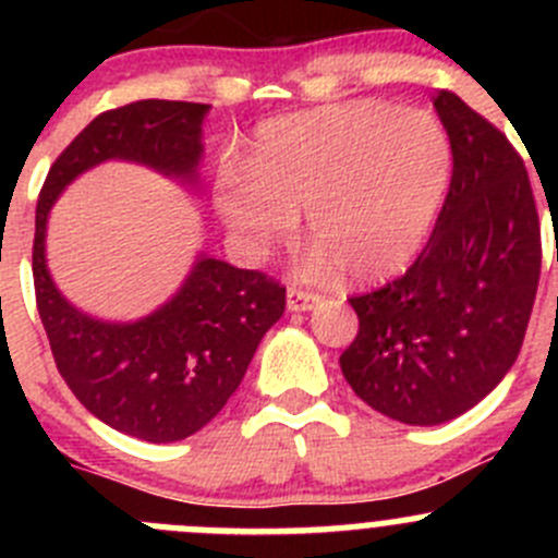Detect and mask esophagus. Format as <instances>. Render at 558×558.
<instances>
[{
	"label": "esophagus",
	"mask_w": 558,
	"mask_h": 558,
	"mask_svg": "<svg viewBox=\"0 0 558 558\" xmlns=\"http://www.w3.org/2000/svg\"><path fill=\"white\" fill-rule=\"evenodd\" d=\"M286 302H289V311L305 313V311H313V307L318 305L320 296L313 294V291H305V289H296V286H291L289 294H286Z\"/></svg>",
	"instance_id": "esophagus-1"
}]
</instances>
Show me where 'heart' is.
Wrapping results in <instances>:
<instances>
[{"mask_svg": "<svg viewBox=\"0 0 558 558\" xmlns=\"http://www.w3.org/2000/svg\"><path fill=\"white\" fill-rule=\"evenodd\" d=\"M451 140L432 112L345 102L278 118L258 129L251 170L216 178V207L247 251L294 234L307 210L318 245L313 278L345 267L353 280L391 278L421 253L451 183Z\"/></svg>", "mask_w": 558, "mask_h": 558, "instance_id": "b5f03b06", "label": "heart"}]
</instances>
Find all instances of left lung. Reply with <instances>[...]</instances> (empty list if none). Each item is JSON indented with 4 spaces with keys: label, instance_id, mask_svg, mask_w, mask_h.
I'll return each mask as SVG.
<instances>
[{
    "label": "left lung",
    "instance_id": "8db88e82",
    "mask_svg": "<svg viewBox=\"0 0 558 558\" xmlns=\"http://www.w3.org/2000/svg\"><path fill=\"white\" fill-rule=\"evenodd\" d=\"M435 110L453 174L435 232L402 278L351 296L359 335L340 356L356 397L410 426L475 408L519 359L537 294L539 221L513 145L453 92Z\"/></svg>",
    "mask_w": 558,
    "mask_h": 558
}]
</instances>
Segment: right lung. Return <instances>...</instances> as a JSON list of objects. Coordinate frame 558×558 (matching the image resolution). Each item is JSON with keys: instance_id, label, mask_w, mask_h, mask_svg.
<instances>
[{"instance_id": "add662e5", "label": "right lung", "mask_w": 558, "mask_h": 558, "mask_svg": "<svg viewBox=\"0 0 558 558\" xmlns=\"http://www.w3.org/2000/svg\"><path fill=\"white\" fill-rule=\"evenodd\" d=\"M207 110L143 99L102 112L53 161L37 199L32 272L56 367L88 413L145 442L183 440L221 413L262 337L283 315L286 289L264 272L202 253L159 311L112 324L81 313L56 289L45 232L61 191L102 161H134L194 185Z\"/></svg>"}]
</instances>
